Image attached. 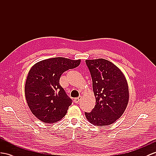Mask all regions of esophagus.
Here are the masks:
<instances>
[{
  "label": "esophagus",
  "mask_w": 156,
  "mask_h": 156,
  "mask_svg": "<svg viewBox=\"0 0 156 156\" xmlns=\"http://www.w3.org/2000/svg\"><path fill=\"white\" fill-rule=\"evenodd\" d=\"M81 98H82V97H81V96H79V97L76 98H75V99H74V103H78L80 101V99H81Z\"/></svg>",
  "instance_id": "esophagus-1"
}]
</instances>
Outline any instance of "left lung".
I'll return each instance as SVG.
<instances>
[{
	"label": "left lung",
	"mask_w": 156,
	"mask_h": 156,
	"mask_svg": "<svg viewBox=\"0 0 156 156\" xmlns=\"http://www.w3.org/2000/svg\"><path fill=\"white\" fill-rule=\"evenodd\" d=\"M92 78L95 105L86 119L95 126H108L122 116L129 100L127 80L121 69L104 58L86 60Z\"/></svg>",
	"instance_id": "8db88e82"
}]
</instances>
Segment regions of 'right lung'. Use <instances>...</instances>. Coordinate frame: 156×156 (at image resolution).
Here are the masks:
<instances>
[{"instance_id":"add662e5","label":"right lung","mask_w":156,"mask_h":156,"mask_svg":"<svg viewBox=\"0 0 156 156\" xmlns=\"http://www.w3.org/2000/svg\"><path fill=\"white\" fill-rule=\"evenodd\" d=\"M81 60L63 57L39 61L31 68L26 80V101L35 117L45 123L57 122L65 116L72 99L59 83L62 74L80 64Z\"/></svg>"}]
</instances>
